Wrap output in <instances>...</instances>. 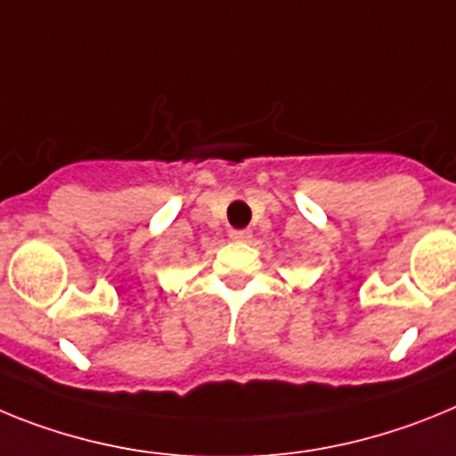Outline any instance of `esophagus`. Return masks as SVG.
<instances>
[{
    "label": "esophagus",
    "instance_id": "esophagus-1",
    "mask_svg": "<svg viewBox=\"0 0 456 456\" xmlns=\"http://www.w3.org/2000/svg\"><path fill=\"white\" fill-rule=\"evenodd\" d=\"M229 236H232V240H239V243H240V240L250 239V232H248V229H233Z\"/></svg>",
    "mask_w": 456,
    "mask_h": 456
}]
</instances>
